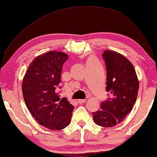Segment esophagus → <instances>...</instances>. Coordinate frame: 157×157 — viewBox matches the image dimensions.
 I'll return each instance as SVG.
<instances>
[{
    "label": "esophagus",
    "mask_w": 157,
    "mask_h": 157,
    "mask_svg": "<svg viewBox=\"0 0 157 157\" xmlns=\"http://www.w3.org/2000/svg\"><path fill=\"white\" fill-rule=\"evenodd\" d=\"M77 102L79 104H84V103L86 102V100H85V99H79V100H77Z\"/></svg>",
    "instance_id": "1"
}]
</instances>
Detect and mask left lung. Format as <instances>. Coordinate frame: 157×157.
<instances>
[{
	"instance_id": "left-lung-1",
	"label": "left lung",
	"mask_w": 157,
	"mask_h": 157,
	"mask_svg": "<svg viewBox=\"0 0 157 157\" xmlns=\"http://www.w3.org/2000/svg\"><path fill=\"white\" fill-rule=\"evenodd\" d=\"M106 68V92L109 98L101 109L93 112L95 123L113 127L124 120L131 112L138 96L139 82L130 61L120 53L104 51L102 54Z\"/></svg>"
}]
</instances>
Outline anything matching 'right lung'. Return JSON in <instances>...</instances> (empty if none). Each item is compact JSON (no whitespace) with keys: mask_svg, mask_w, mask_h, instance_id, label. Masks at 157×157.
I'll list each match as a JSON object with an SVG mask.
<instances>
[{"mask_svg":"<svg viewBox=\"0 0 157 157\" xmlns=\"http://www.w3.org/2000/svg\"><path fill=\"white\" fill-rule=\"evenodd\" d=\"M68 55L50 51L36 57L29 64L22 82L26 106L40 124L50 130H61L71 122L74 106L60 98L58 89L64 63Z\"/></svg>","mask_w":157,"mask_h":157,"instance_id":"1","label":"right lung"}]
</instances>
